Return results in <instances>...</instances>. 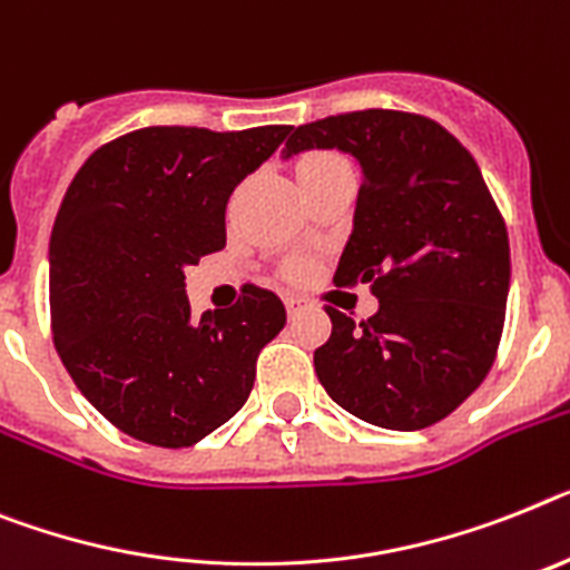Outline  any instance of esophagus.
<instances>
[{
  "label": "esophagus",
  "mask_w": 570,
  "mask_h": 570,
  "mask_svg": "<svg viewBox=\"0 0 570 570\" xmlns=\"http://www.w3.org/2000/svg\"><path fill=\"white\" fill-rule=\"evenodd\" d=\"M284 304H286V313L289 315H298L301 307H304V304H301V298H295V295H286Z\"/></svg>",
  "instance_id": "34e87169"
}]
</instances>
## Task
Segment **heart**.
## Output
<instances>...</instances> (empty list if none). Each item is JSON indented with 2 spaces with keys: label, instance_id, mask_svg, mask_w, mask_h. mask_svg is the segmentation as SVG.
Returning a JSON list of instances; mask_svg holds the SVG:
<instances>
[{
  "label": "heart",
  "instance_id": "1",
  "mask_svg": "<svg viewBox=\"0 0 570 570\" xmlns=\"http://www.w3.org/2000/svg\"><path fill=\"white\" fill-rule=\"evenodd\" d=\"M338 161H344V159L342 156H336V153H322V150L304 153V156L298 159V179H307V176H313V174H322V170L338 165ZM289 275L293 277L307 275V266H304V263H298V266H293V269H289Z\"/></svg>",
  "mask_w": 570,
  "mask_h": 570
}]
</instances>
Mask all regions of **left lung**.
<instances>
[{
	"label": "left lung",
	"mask_w": 570,
	"mask_h": 570,
	"mask_svg": "<svg viewBox=\"0 0 570 570\" xmlns=\"http://www.w3.org/2000/svg\"><path fill=\"white\" fill-rule=\"evenodd\" d=\"M338 147L362 165L353 234L333 275L380 298L367 322L324 307L315 374L365 423L414 432L490 374L504 330L510 240L472 153L425 115L362 109L304 124L286 159Z\"/></svg>",
	"instance_id": "8db88e82"
}]
</instances>
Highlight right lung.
Instances as JSON below:
<instances>
[{
    "label": "right lung",
    "instance_id": "obj_1",
    "mask_svg": "<svg viewBox=\"0 0 570 570\" xmlns=\"http://www.w3.org/2000/svg\"><path fill=\"white\" fill-rule=\"evenodd\" d=\"M286 132L145 127L71 179L51 228V336L80 394L124 434L194 446L252 394L284 304L246 284L234 307L194 322L185 266L226 246L228 196Z\"/></svg>",
    "mask_w": 570,
    "mask_h": 570
}]
</instances>
